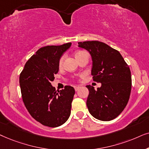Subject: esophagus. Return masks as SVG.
Here are the masks:
<instances>
[{"label": "esophagus", "mask_w": 149, "mask_h": 149, "mask_svg": "<svg viewBox=\"0 0 149 149\" xmlns=\"http://www.w3.org/2000/svg\"><path fill=\"white\" fill-rule=\"evenodd\" d=\"M74 88H75V91H76V92H77V91H78L79 90V89L80 88V86H75Z\"/></svg>", "instance_id": "esophagus-1"}]
</instances>
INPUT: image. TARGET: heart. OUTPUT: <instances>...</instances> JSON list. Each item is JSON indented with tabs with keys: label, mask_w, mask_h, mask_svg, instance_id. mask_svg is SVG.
I'll use <instances>...</instances> for the list:
<instances>
[{
	"label": "heart",
	"mask_w": 149,
	"mask_h": 149,
	"mask_svg": "<svg viewBox=\"0 0 149 149\" xmlns=\"http://www.w3.org/2000/svg\"><path fill=\"white\" fill-rule=\"evenodd\" d=\"M82 51H80V52H76V56H77V55L80 54V53H82ZM63 61H64V56H62L60 58V59H59V61H58V66L59 67H62V65L63 64Z\"/></svg>",
	"instance_id": "obj_1"
}]
</instances>
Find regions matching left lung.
Returning a JSON list of instances; mask_svg holds the SVG:
<instances>
[{
	"mask_svg": "<svg viewBox=\"0 0 149 149\" xmlns=\"http://www.w3.org/2000/svg\"><path fill=\"white\" fill-rule=\"evenodd\" d=\"M78 46L88 50L93 61L94 82L102 83L95 91L87 85L89 95L86 106L93 117L103 121L116 118L127 104L132 90L130 69L120 52L98 41L78 42Z\"/></svg>",
	"mask_w": 149,
	"mask_h": 149,
	"instance_id": "1",
	"label": "left lung"
}]
</instances>
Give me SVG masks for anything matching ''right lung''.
<instances>
[{
  "label": "right lung",
  "mask_w": 149,
  "mask_h": 149,
  "mask_svg": "<svg viewBox=\"0 0 149 149\" xmlns=\"http://www.w3.org/2000/svg\"><path fill=\"white\" fill-rule=\"evenodd\" d=\"M71 43L41 47L26 63L19 75L22 97L29 114L49 127L62 125L71 114L75 94L72 86L60 91L51 84L58 71L59 59Z\"/></svg>",
  "instance_id": "obj_1"
}]
</instances>
